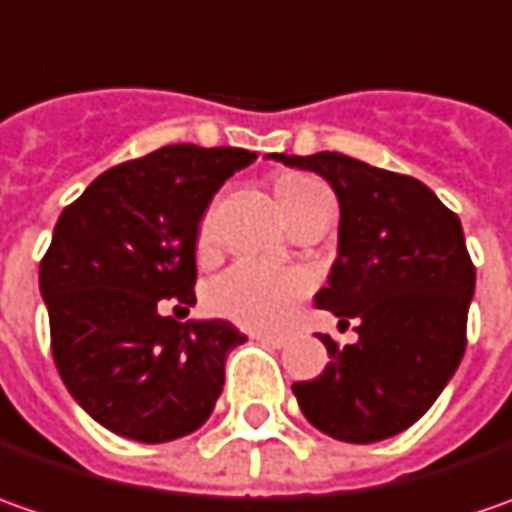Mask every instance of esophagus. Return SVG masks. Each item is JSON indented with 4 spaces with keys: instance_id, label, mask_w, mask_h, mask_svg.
I'll return each instance as SVG.
<instances>
[{
    "instance_id": "1",
    "label": "esophagus",
    "mask_w": 512,
    "mask_h": 512,
    "mask_svg": "<svg viewBox=\"0 0 512 512\" xmlns=\"http://www.w3.org/2000/svg\"><path fill=\"white\" fill-rule=\"evenodd\" d=\"M253 339L256 342H265L270 344V347H285V336H279V333H253Z\"/></svg>"
}]
</instances>
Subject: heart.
<instances>
[{"label":"heart","instance_id":"heart-1","mask_svg":"<svg viewBox=\"0 0 512 512\" xmlns=\"http://www.w3.org/2000/svg\"><path fill=\"white\" fill-rule=\"evenodd\" d=\"M279 205L290 219L296 210L316 196H327V187L305 173H282L276 179ZM202 242H207V225L202 227ZM305 293V279L293 270H270L256 262H239L219 273L207 285V307L250 330H273L287 319L293 302Z\"/></svg>","mask_w":512,"mask_h":512}]
</instances>
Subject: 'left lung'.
<instances>
[{"instance_id": "1", "label": "left lung", "mask_w": 512, "mask_h": 512, "mask_svg": "<svg viewBox=\"0 0 512 512\" xmlns=\"http://www.w3.org/2000/svg\"><path fill=\"white\" fill-rule=\"evenodd\" d=\"M319 173L339 199V256L316 307L356 322L359 342L322 336L330 364L293 393L305 419L339 442L390 439L419 422L453 379L467 347L476 267L462 222L413 176L344 153L287 156Z\"/></svg>"}]
</instances>
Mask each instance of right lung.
Segmentation results:
<instances>
[{
    "label": "right lung",
    "instance_id": "obj_1",
    "mask_svg": "<svg viewBox=\"0 0 512 512\" xmlns=\"http://www.w3.org/2000/svg\"><path fill=\"white\" fill-rule=\"evenodd\" d=\"M256 153L168 145L105 170L62 210L39 265L53 362L110 433L162 444L199 430L245 333L179 322L196 305V236L213 193ZM173 307V310H176Z\"/></svg>",
    "mask_w": 512,
    "mask_h": 512
}]
</instances>
